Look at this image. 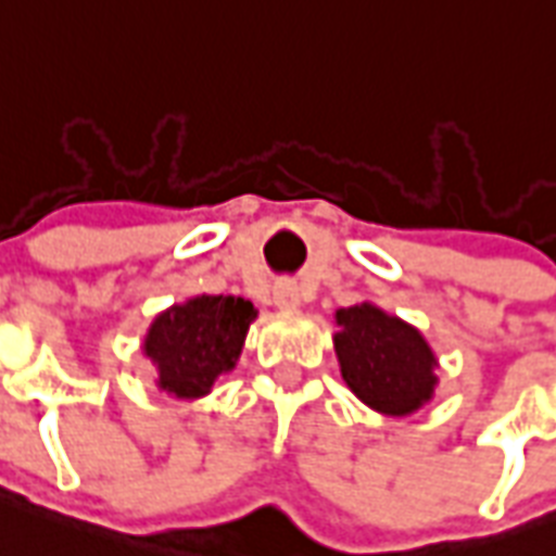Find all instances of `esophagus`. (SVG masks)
I'll return each instance as SVG.
<instances>
[{
    "label": "esophagus",
    "mask_w": 556,
    "mask_h": 556,
    "mask_svg": "<svg viewBox=\"0 0 556 556\" xmlns=\"http://www.w3.org/2000/svg\"><path fill=\"white\" fill-rule=\"evenodd\" d=\"M273 301H275V307H281V309L299 307V304H301L299 283H295V281H278L273 287Z\"/></svg>",
    "instance_id": "1"
}]
</instances>
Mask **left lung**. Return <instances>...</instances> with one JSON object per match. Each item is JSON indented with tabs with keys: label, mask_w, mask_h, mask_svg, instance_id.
Instances as JSON below:
<instances>
[{
	"label": "left lung",
	"mask_w": 556,
	"mask_h": 556,
	"mask_svg": "<svg viewBox=\"0 0 556 556\" xmlns=\"http://www.w3.org/2000/svg\"><path fill=\"white\" fill-rule=\"evenodd\" d=\"M337 325L342 380L365 406L403 417L432 400L438 359L417 327L368 301L337 309Z\"/></svg>",
	"instance_id": "1"
}]
</instances>
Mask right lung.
I'll return each instance as SVG.
<instances>
[{
    "label": "right lung",
    "mask_w": 556,
    "mask_h": 556,
    "mask_svg": "<svg viewBox=\"0 0 556 556\" xmlns=\"http://www.w3.org/2000/svg\"><path fill=\"white\" fill-rule=\"evenodd\" d=\"M257 309L240 295H197L159 313L144 337V354L156 365V386L182 400L208 394L243 351Z\"/></svg>",
    "instance_id": "1"
}]
</instances>
